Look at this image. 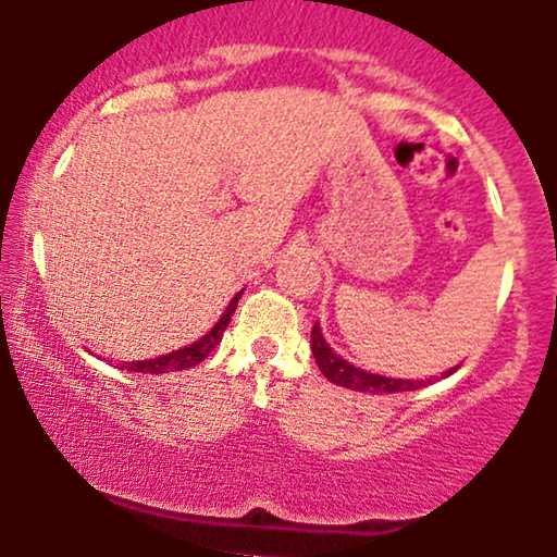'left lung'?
<instances>
[{
    "label": "left lung",
    "instance_id": "obj_1",
    "mask_svg": "<svg viewBox=\"0 0 557 557\" xmlns=\"http://www.w3.org/2000/svg\"><path fill=\"white\" fill-rule=\"evenodd\" d=\"M311 350H314L319 372L327 376L330 382H335V385L356 389V393H376V395L380 393H406V389H419V387H424L426 382H432V380H393V376L363 372V369L341 359V356L330 348L327 341H324L322 330H319V324H314V330H311ZM456 369L458 367L447 369L443 376H450Z\"/></svg>",
    "mask_w": 557,
    "mask_h": 557
}]
</instances>
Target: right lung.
Returning <instances> with one entry per match:
<instances>
[{
    "mask_svg": "<svg viewBox=\"0 0 557 557\" xmlns=\"http://www.w3.org/2000/svg\"><path fill=\"white\" fill-rule=\"evenodd\" d=\"M238 300H240V293L230 300L225 314L220 317V322H216L214 327L201 337V341L185 345V348H181V350H172V354H168V356H159V359L125 361L123 369H127V372H144V374H168V372H181V369L196 367V363H201L209 354H212L216 345H220L222 332L227 330L230 317L235 314V306H238Z\"/></svg>",
    "mask_w": 557,
    "mask_h": 557,
    "instance_id": "obj_1",
    "label": "right lung"
}]
</instances>
